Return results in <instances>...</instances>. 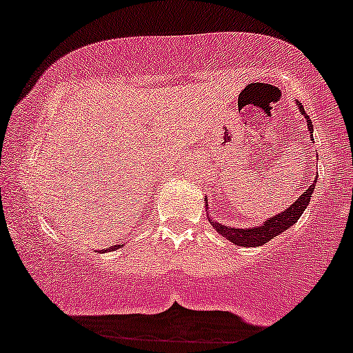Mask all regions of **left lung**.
Returning a JSON list of instances; mask_svg holds the SVG:
<instances>
[{
	"label": "left lung",
	"instance_id": "8db88e82",
	"mask_svg": "<svg viewBox=\"0 0 353 353\" xmlns=\"http://www.w3.org/2000/svg\"><path fill=\"white\" fill-rule=\"evenodd\" d=\"M297 108H299V111H301V114L305 116L307 128H309V131H310V137H314V134H312V132H314V124H312L310 117L307 116L305 111H303V106L299 103V101H297ZM315 184H317V176H315V179H314V182H312L310 188L307 189L302 196H299L297 201H295L290 208H287L285 210H282V212H279L277 216L265 219L264 222H261V224L255 225V228H247V229L229 228V225L219 224V222H214L209 216L208 217H209L210 224H212V228L216 229L222 237H225L228 241L232 242V244H236L239 247L264 245L265 242L270 241V239H274L275 236H281L283 230L290 229L294 224H297V221L301 219L303 210H305L307 205L310 204ZM205 210H208V204H205Z\"/></svg>",
	"mask_w": 353,
	"mask_h": 353
}]
</instances>
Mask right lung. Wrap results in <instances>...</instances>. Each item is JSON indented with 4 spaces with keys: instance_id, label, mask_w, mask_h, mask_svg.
<instances>
[{
    "instance_id": "obj_1",
    "label": "right lung",
    "mask_w": 353,
    "mask_h": 353,
    "mask_svg": "<svg viewBox=\"0 0 353 353\" xmlns=\"http://www.w3.org/2000/svg\"><path fill=\"white\" fill-rule=\"evenodd\" d=\"M116 249H121V244H119V245H112L111 249H109V250H116ZM106 250H108V249H106ZM106 250L103 249V250H99V252H106Z\"/></svg>"
}]
</instances>
